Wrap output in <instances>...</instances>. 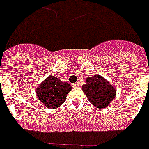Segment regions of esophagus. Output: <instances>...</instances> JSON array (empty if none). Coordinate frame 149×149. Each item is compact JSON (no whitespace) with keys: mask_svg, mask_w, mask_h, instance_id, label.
Instances as JSON below:
<instances>
[{"mask_svg":"<svg viewBox=\"0 0 149 149\" xmlns=\"http://www.w3.org/2000/svg\"><path fill=\"white\" fill-rule=\"evenodd\" d=\"M72 86H73V87H77H77H79V86H80V84H79V83H75L72 84Z\"/></svg>","mask_w":149,"mask_h":149,"instance_id":"1","label":"esophagus"}]
</instances>
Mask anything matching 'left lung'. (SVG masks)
<instances>
[{
	"mask_svg": "<svg viewBox=\"0 0 149 149\" xmlns=\"http://www.w3.org/2000/svg\"><path fill=\"white\" fill-rule=\"evenodd\" d=\"M82 90L89 102L100 109L107 107L116 96V88L108 80L99 74H95L86 79Z\"/></svg>",
	"mask_w": 149,
	"mask_h": 149,
	"instance_id": "obj_1",
	"label": "left lung"
}]
</instances>
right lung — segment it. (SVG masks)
I'll list each match as a JSON object with an SVG mask.
<instances>
[{
	"label": "right lung",
	"mask_w": 149,
	"mask_h": 149,
	"mask_svg": "<svg viewBox=\"0 0 149 149\" xmlns=\"http://www.w3.org/2000/svg\"><path fill=\"white\" fill-rule=\"evenodd\" d=\"M72 86L49 75L36 88V95L42 104L49 109H55L63 104Z\"/></svg>",
	"instance_id": "obj_1"
}]
</instances>
